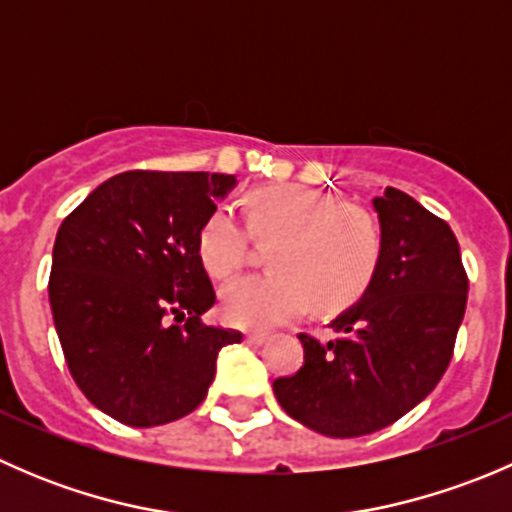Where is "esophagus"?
Here are the masks:
<instances>
[{
  "mask_svg": "<svg viewBox=\"0 0 512 512\" xmlns=\"http://www.w3.org/2000/svg\"><path fill=\"white\" fill-rule=\"evenodd\" d=\"M245 342H247V344H255V347H260V344L270 342V334H265V332H252V334H247Z\"/></svg>",
  "mask_w": 512,
  "mask_h": 512,
  "instance_id": "1",
  "label": "esophagus"
}]
</instances>
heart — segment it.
Segmentation results:
<instances>
[{
	"mask_svg": "<svg viewBox=\"0 0 512 512\" xmlns=\"http://www.w3.org/2000/svg\"><path fill=\"white\" fill-rule=\"evenodd\" d=\"M247 225L227 205L205 220L198 257L215 280L235 275L252 237L275 240V272L247 275L223 289L225 319L242 329H270L307 312H339L366 294L381 265L384 237L369 210L307 185H267L247 195Z\"/></svg>",
	"mask_w": 512,
	"mask_h": 512,
	"instance_id": "obj_1",
	"label": "heart"
}]
</instances>
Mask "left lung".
I'll return each instance as SVG.
<instances>
[{
  "mask_svg": "<svg viewBox=\"0 0 512 512\" xmlns=\"http://www.w3.org/2000/svg\"><path fill=\"white\" fill-rule=\"evenodd\" d=\"M374 210L384 237L374 282L329 324L337 337L299 334L302 369L272 384L294 421L332 438L374 433L421 404L446 374L466 314L468 275L446 220L396 188Z\"/></svg>",
  "mask_w": 512,
  "mask_h": 512,
  "instance_id": "8db88e82",
  "label": "left lung"
}]
</instances>
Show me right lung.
<instances>
[{"label":"right lung","mask_w":512,"mask_h":512,"mask_svg":"<svg viewBox=\"0 0 512 512\" xmlns=\"http://www.w3.org/2000/svg\"><path fill=\"white\" fill-rule=\"evenodd\" d=\"M232 185L223 173L128 170L56 232L49 302L66 364L86 399L126 426L198 409L218 352L242 342L200 319L215 289L198 235Z\"/></svg>","instance_id":"1"}]
</instances>
